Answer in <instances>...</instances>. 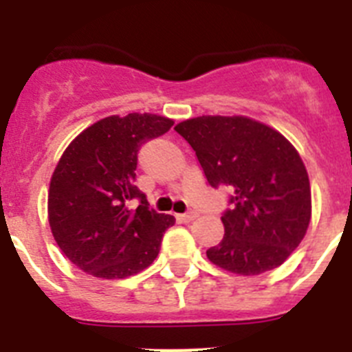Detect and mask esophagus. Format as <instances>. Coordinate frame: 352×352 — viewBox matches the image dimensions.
<instances>
[{
	"instance_id": "esophagus-1",
	"label": "esophagus",
	"mask_w": 352,
	"mask_h": 352,
	"mask_svg": "<svg viewBox=\"0 0 352 352\" xmlns=\"http://www.w3.org/2000/svg\"><path fill=\"white\" fill-rule=\"evenodd\" d=\"M197 214L194 213V211H190V213H183V214H176V219L179 220V222H192V220L195 219Z\"/></svg>"
}]
</instances>
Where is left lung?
<instances>
[{"label": "left lung", "mask_w": 352, "mask_h": 352, "mask_svg": "<svg viewBox=\"0 0 352 352\" xmlns=\"http://www.w3.org/2000/svg\"><path fill=\"white\" fill-rule=\"evenodd\" d=\"M174 130L192 146L208 183L232 192L222 214L226 234L208 259L245 276L280 266L312 217L309 174L294 146L247 116H199Z\"/></svg>", "instance_id": "8db88e82"}]
</instances>
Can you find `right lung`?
Returning <instances> with one entry per match:
<instances>
[{"mask_svg":"<svg viewBox=\"0 0 352 352\" xmlns=\"http://www.w3.org/2000/svg\"><path fill=\"white\" fill-rule=\"evenodd\" d=\"M174 121L132 113L96 121L61 155L49 186V226L65 256L98 278H126L157 259L174 217L149 210L133 185L139 148ZM133 198L140 206H129Z\"/></svg>","mask_w":352,"mask_h":352,"instance_id":"add662e5","label":"right lung"}]
</instances>
